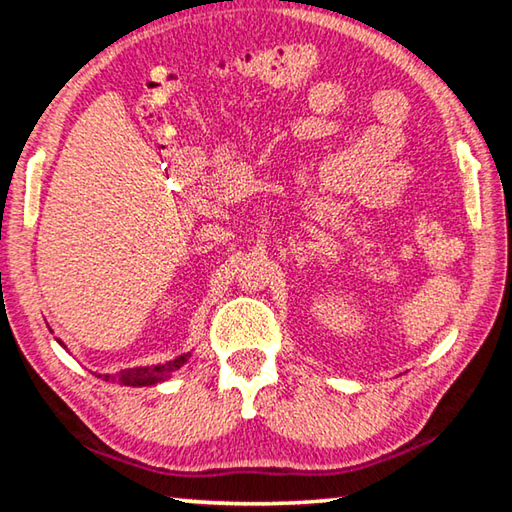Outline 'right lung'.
I'll use <instances>...</instances> for the list:
<instances>
[{"label": "right lung", "instance_id": "1", "mask_svg": "<svg viewBox=\"0 0 512 512\" xmlns=\"http://www.w3.org/2000/svg\"><path fill=\"white\" fill-rule=\"evenodd\" d=\"M60 345H63V343H60ZM63 348H65V345H63ZM187 359H189V354H180V357H176L173 361L158 363V366L128 368V370L117 372V375H97V372H94V375H97L103 381H119L121 386H153V384H158V381L167 379L171 372L183 368Z\"/></svg>", "mask_w": 512, "mask_h": 512}]
</instances>
